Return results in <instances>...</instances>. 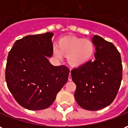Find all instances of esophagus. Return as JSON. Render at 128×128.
<instances>
[{
    "label": "esophagus",
    "instance_id": "34e87169",
    "mask_svg": "<svg viewBox=\"0 0 128 128\" xmlns=\"http://www.w3.org/2000/svg\"><path fill=\"white\" fill-rule=\"evenodd\" d=\"M68 80H69V81H71V80H72V76H71V74H70V75L69 76H68Z\"/></svg>",
    "mask_w": 128,
    "mask_h": 128
}]
</instances>
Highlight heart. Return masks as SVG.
Here are the masks:
<instances>
[{
  "instance_id": "1",
  "label": "heart",
  "mask_w": 128,
  "mask_h": 128,
  "mask_svg": "<svg viewBox=\"0 0 128 128\" xmlns=\"http://www.w3.org/2000/svg\"><path fill=\"white\" fill-rule=\"evenodd\" d=\"M95 46L90 40L76 37H66L59 40L58 46L53 48V54L57 59L66 56L67 61L72 67L85 64L92 58Z\"/></svg>"
}]
</instances>
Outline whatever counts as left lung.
<instances>
[{"label":"left lung","mask_w":128,"mask_h":128,"mask_svg":"<svg viewBox=\"0 0 128 128\" xmlns=\"http://www.w3.org/2000/svg\"><path fill=\"white\" fill-rule=\"evenodd\" d=\"M95 60H88L71 70L76 86L74 98L79 106L97 111L109 106L116 98L122 80L120 54L112 42L100 36L92 38Z\"/></svg>","instance_id":"1"}]
</instances>
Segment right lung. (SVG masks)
<instances>
[{"label":"right lung","instance_id":"right-lung-1","mask_svg":"<svg viewBox=\"0 0 128 128\" xmlns=\"http://www.w3.org/2000/svg\"><path fill=\"white\" fill-rule=\"evenodd\" d=\"M54 33L16 40L8 56L5 80L16 101L29 110L48 108L68 80L69 69L52 65Z\"/></svg>","mask_w":128,"mask_h":128}]
</instances>
